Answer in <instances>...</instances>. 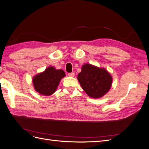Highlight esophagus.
I'll return each mask as SVG.
<instances>
[{"label":"esophagus","mask_w":149,"mask_h":149,"mask_svg":"<svg viewBox=\"0 0 149 149\" xmlns=\"http://www.w3.org/2000/svg\"><path fill=\"white\" fill-rule=\"evenodd\" d=\"M74 75H75V74H74V72H71V73H68V75L70 76V77H74Z\"/></svg>","instance_id":"34e87169"}]
</instances>
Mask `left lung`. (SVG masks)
Instances as JSON below:
<instances>
[{"label":"left lung","mask_w":149,"mask_h":149,"mask_svg":"<svg viewBox=\"0 0 149 149\" xmlns=\"http://www.w3.org/2000/svg\"><path fill=\"white\" fill-rule=\"evenodd\" d=\"M77 79L86 93L95 99L104 96L111 89L113 82L111 75L104 68L90 63L83 65Z\"/></svg>","instance_id":"1"}]
</instances>
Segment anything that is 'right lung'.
<instances>
[{
	"instance_id": "right-lung-1",
	"label": "right lung",
	"mask_w": 149,
	"mask_h": 149,
	"mask_svg": "<svg viewBox=\"0 0 149 149\" xmlns=\"http://www.w3.org/2000/svg\"><path fill=\"white\" fill-rule=\"evenodd\" d=\"M64 77L65 73L63 70H56L50 66L34 76L32 82L36 92L43 96H50L55 92L61 79Z\"/></svg>"
}]
</instances>
